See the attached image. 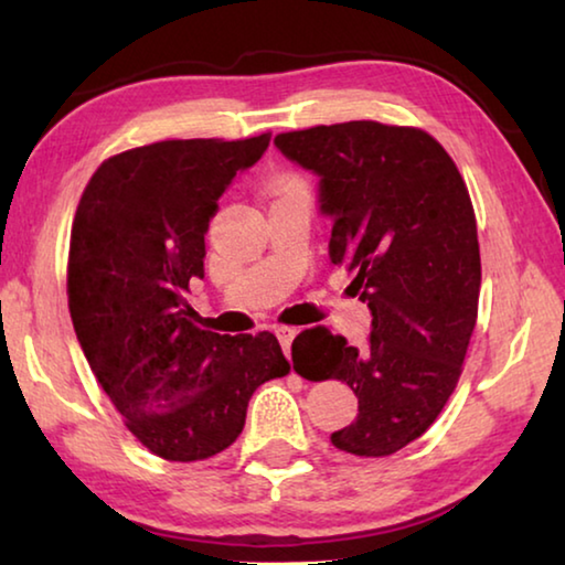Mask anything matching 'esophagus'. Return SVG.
Here are the masks:
<instances>
[{
  "instance_id": "esophagus-1",
  "label": "esophagus",
  "mask_w": 565,
  "mask_h": 565,
  "mask_svg": "<svg viewBox=\"0 0 565 565\" xmlns=\"http://www.w3.org/2000/svg\"><path fill=\"white\" fill-rule=\"evenodd\" d=\"M274 333H276V339H279L284 353H289L291 341L296 339V333H299V329H294V327H276Z\"/></svg>"
}]
</instances>
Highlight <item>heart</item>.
I'll return each mask as SVG.
<instances>
[{
    "mask_svg": "<svg viewBox=\"0 0 565 565\" xmlns=\"http://www.w3.org/2000/svg\"><path fill=\"white\" fill-rule=\"evenodd\" d=\"M291 189H303V186L299 184V181L289 179V181H284V184H281V189H279V191H291Z\"/></svg>",
    "mask_w": 565,
    "mask_h": 565,
    "instance_id": "heart-1",
    "label": "heart"
}]
</instances>
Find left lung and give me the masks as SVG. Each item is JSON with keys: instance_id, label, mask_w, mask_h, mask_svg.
I'll list each match as a JSON object with an SVG mask.
<instances>
[{"instance_id": "obj_1", "label": "left lung", "mask_w": 565, "mask_h": 565, "mask_svg": "<svg viewBox=\"0 0 565 565\" xmlns=\"http://www.w3.org/2000/svg\"><path fill=\"white\" fill-rule=\"evenodd\" d=\"M281 154L319 177L331 264L371 311L366 349L329 329L296 337L303 379L347 381L359 416L331 434L353 456H391L426 431L461 376L478 317L481 254L471 196L426 131L379 121L286 131Z\"/></svg>"}]
</instances>
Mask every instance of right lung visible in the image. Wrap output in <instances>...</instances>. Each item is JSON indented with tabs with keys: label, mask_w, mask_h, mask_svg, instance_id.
I'll list each match as a JSON object with an SVG mask.
<instances>
[{
	"label": "right lung",
	"mask_w": 565,
	"mask_h": 565,
	"mask_svg": "<svg viewBox=\"0 0 565 565\" xmlns=\"http://www.w3.org/2000/svg\"><path fill=\"white\" fill-rule=\"evenodd\" d=\"M169 139L94 171L70 244V313L84 356L129 431L167 461H204L242 434L264 381L291 371L274 333L218 337L186 303L232 179L269 147Z\"/></svg>",
	"instance_id": "obj_1"
}]
</instances>
